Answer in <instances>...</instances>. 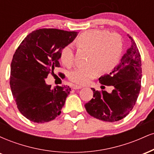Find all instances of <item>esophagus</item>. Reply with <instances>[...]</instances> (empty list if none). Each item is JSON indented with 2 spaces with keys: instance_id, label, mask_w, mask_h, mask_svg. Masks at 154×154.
I'll return each mask as SVG.
<instances>
[{
  "instance_id": "obj_1",
  "label": "esophagus",
  "mask_w": 154,
  "mask_h": 154,
  "mask_svg": "<svg viewBox=\"0 0 154 154\" xmlns=\"http://www.w3.org/2000/svg\"><path fill=\"white\" fill-rule=\"evenodd\" d=\"M82 86H79V85H73L72 86V88L75 90H77V89H80V88H82Z\"/></svg>"
}]
</instances>
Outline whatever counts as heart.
Returning a JSON list of instances; mask_svg holds the SVG:
<instances>
[{
    "label": "heart",
    "mask_w": 154,
    "mask_h": 154,
    "mask_svg": "<svg viewBox=\"0 0 154 154\" xmlns=\"http://www.w3.org/2000/svg\"><path fill=\"white\" fill-rule=\"evenodd\" d=\"M77 43L81 48L89 50L88 64L75 69L69 75L72 82L80 85L88 84L99 71H111L119 62L122 52L121 37L115 33L109 34L105 30L84 32L78 37ZM61 59L65 66H73L75 54L71 45H67L61 51Z\"/></svg>",
    "instance_id": "obj_1"
}]
</instances>
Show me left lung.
Listing matches in <instances>:
<instances>
[{
    "label": "left lung",
    "instance_id": "1",
    "mask_svg": "<svg viewBox=\"0 0 154 154\" xmlns=\"http://www.w3.org/2000/svg\"><path fill=\"white\" fill-rule=\"evenodd\" d=\"M128 36L131 45L119 64L109 75L99 78L101 87L112 86V91L108 93L91 88L93 98L85 105L88 114L98 119L109 122L119 121L132 111L137 101L142 78L140 54L132 37Z\"/></svg>",
    "mask_w": 154,
    "mask_h": 154
}]
</instances>
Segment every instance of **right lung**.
Returning a JSON list of instances; mask_svg holds the SVG:
<instances>
[{
	"label": "right lung",
	"mask_w": 154,
	"mask_h": 154,
	"mask_svg": "<svg viewBox=\"0 0 154 154\" xmlns=\"http://www.w3.org/2000/svg\"><path fill=\"white\" fill-rule=\"evenodd\" d=\"M77 35V32L37 29L17 49L11 63L10 87L19 111L26 119L44 123L60 115L71 88H52L45 79L60 66L61 51Z\"/></svg>",
	"instance_id": "right-lung-1"
}]
</instances>
